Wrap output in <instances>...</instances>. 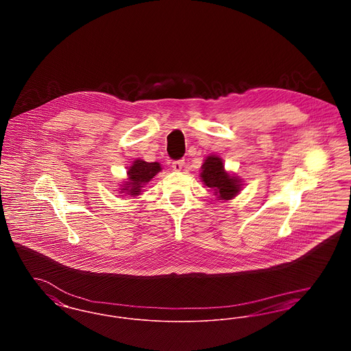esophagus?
<instances>
[{"label":"esophagus","mask_w":351,"mask_h":351,"mask_svg":"<svg viewBox=\"0 0 351 351\" xmlns=\"http://www.w3.org/2000/svg\"><path fill=\"white\" fill-rule=\"evenodd\" d=\"M184 167V160H175L173 163H172V168H173V171H182Z\"/></svg>","instance_id":"obj_1"}]
</instances>
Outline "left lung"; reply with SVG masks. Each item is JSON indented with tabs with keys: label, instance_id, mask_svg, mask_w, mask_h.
<instances>
[{
	"label": "left lung",
	"instance_id": "1",
	"mask_svg": "<svg viewBox=\"0 0 351 351\" xmlns=\"http://www.w3.org/2000/svg\"><path fill=\"white\" fill-rule=\"evenodd\" d=\"M200 179L208 188L215 191L218 200H233L242 191V180L225 169L218 155H208L201 166Z\"/></svg>",
	"mask_w": 351,
	"mask_h": 351
}]
</instances>
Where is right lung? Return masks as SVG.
I'll return each instance as SVG.
<instances>
[{
	"label": "right lung",
	"mask_w": 351,
	"mask_h": 351,
	"mask_svg": "<svg viewBox=\"0 0 351 351\" xmlns=\"http://www.w3.org/2000/svg\"><path fill=\"white\" fill-rule=\"evenodd\" d=\"M162 171V166L158 162H145L142 159H135L132 166L128 168V178L121 185L119 193H125L126 196L136 197L139 196L145 188V185L150 183L152 178Z\"/></svg>",
	"instance_id": "obj_1"
}]
</instances>
